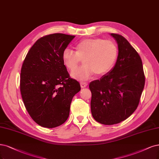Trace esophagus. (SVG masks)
Masks as SVG:
<instances>
[{"instance_id":"34e87169","label":"esophagus","mask_w":159,"mask_h":159,"mask_svg":"<svg viewBox=\"0 0 159 159\" xmlns=\"http://www.w3.org/2000/svg\"><path fill=\"white\" fill-rule=\"evenodd\" d=\"M87 85H88V84L86 83V82H81L80 83V85H81V88H85V87H86L87 86Z\"/></svg>"}]
</instances>
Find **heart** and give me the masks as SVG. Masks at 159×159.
Instances as JSON below:
<instances>
[{
    "label": "heart",
    "instance_id": "heart-1",
    "mask_svg": "<svg viewBox=\"0 0 159 159\" xmlns=\"http://www.w3.org/2000/svg\"><path fill=\"white\" fill-rule=\"evenodd\" d=\"M76 52L69 48L62 52V59L68 69L73 70L84 59L85 64L72 71L74 79L87 80L95 73L98 75L108 73L114 66L118 55L117 45L111 40L101 38H89L81 41L75 46Z\"/></svg>",
    "mask_w": 159,
    "mask_h": 159
}]
</instances>
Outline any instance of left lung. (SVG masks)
Instances as JSON below:
<instances>
[{
  "label": "left lung",
  "mask_w": 159,
  "mask_h": 159,
  "mask_svg": "<svg viewBox=\"0 0 159 159\" xmlns=\"http://www.w3.org/2000/svg\"><path fill=\"white\" fill-rule=\"evenodd\" d=\"M110 35L118 44L116 62L100 80L89 84L92 116L105 125L118 124L130 116L139 105L145 85L139 54L122 35Z\"/></svg>",
  "instance_id": "left-lung-1"
}]
</instances>
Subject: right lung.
I'll list each match as a JSON object with an SVG mask.
<instances>
[{"mask_svg": "<svg viewBox=\"0 0 159 159\" xmlns=\"http://www.w3.org/2000/svg\"><path fill=\"white\" fill-rule=\"evenodd\" d=\"M75 36L54 34L31 47L20 74V91L27 111L39 125L52 128L64 124L74 96L81 90L70 78L62 52Z\"/></svg>", "mask_w": 159, "mask_h": 159, "instance_id": "1", "label": "right lung"}]
</instances>
